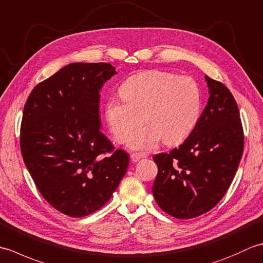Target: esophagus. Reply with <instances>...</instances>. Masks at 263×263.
I'll list each match as a JSON object with an SVG mask.
<instances>
[{
  "label": "esophagus",
  "instance_id": "obj_1",
  "mask_svg": "<svg viewBox=\"0 0 263 263\" xmlns=\"http://www.w3.org/2000/svg\"><path fill=\"white\" fill-rule=\"evenodd\" d=\"M144 157H146V156L141 155V154H132L131 155V160L133 161V163H138L139 160H141Z\"/></svg>",
  "mask_w": 263,
  "mask_h": 263
}]
</instances>
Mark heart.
Wrapping results in <instances>:
<instances>
[{
    "instance_id": "1",
    "label": "heart",
    "mask_w": 263,
    "mask_h": 263,
    "mask_svg": "<svg viewBox=\"0 0 263 263\" xmlns=\"http://www.w3.org/2000/svg\"><path fill=\"white\" fill-rule=\"evenodd\" d=\"M123 100L105 106V119L119 143H126L143 121L148 125L132 139L135 150H149L163 139L176 144L186 139L201 114V90L193 78L160 70L137 73L120 88Z\"/></svg>"
}]
</instances>
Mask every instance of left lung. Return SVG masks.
Listing matches in <instances>:
<instances>
[{
    "instance_id": "left-lung-1",
    "label": "left lung",
    "mask_w": 263,
    "mask_h": 263,
    "mask_svg": "<svg viewBox=\"0 0 263 263\" xmlns=\"http://www.w3.org/2000/svg\"><path fill=\"white\" fill-rule=\"evenodd\" d=\"M209 99L198 124L180 147L154 156L156 202L166 214L190 219L205 214L231 186L244 148L237 104L221 82L204 77Z\"/></svg>"
}]
</instances>
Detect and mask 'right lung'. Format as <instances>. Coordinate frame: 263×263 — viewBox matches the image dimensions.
Segmentation results:
<instances>
[{
    "label": "right lung",
    "mask_w": 263,
    "mask_h": 263,
    "mask_svg": "<svg viewBox=\"0 0 263 263\" xmlns=\"http://www.w3.org/2000/svg\"><path fill=\"white\" fill-rule=\"evenodd\" d=\"M114 74L109 63H71L25 104L22 158L44 199L66 216L99 210L126 173L128 155L100 132L99 91Z\"/></svg>",
    "instance_id": "obj_1"
}]
</instances>
